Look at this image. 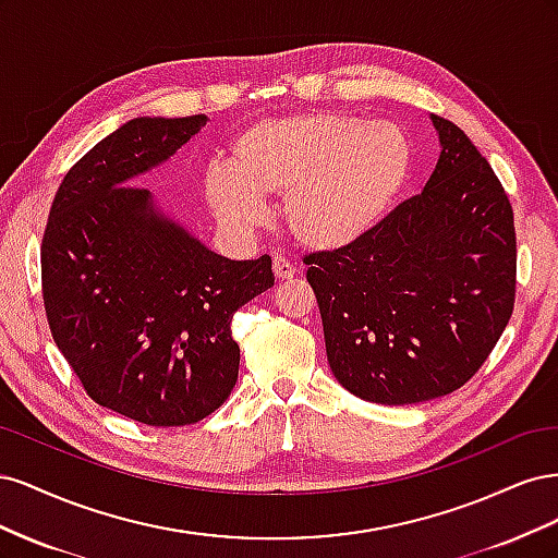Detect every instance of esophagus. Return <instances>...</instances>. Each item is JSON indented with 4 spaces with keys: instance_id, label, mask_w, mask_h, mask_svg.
Masks as SVG:
<instances>
[{
    "instance_id": "1",
    "label": "esophagus",
    "mask_w": 558,
    "mask_h": 558,
    "mask_svg": "<svg viewBox=\"0 0 558 558\" xmlns=\"http://www.w3.org/2000/svg\"><path fill=\"white\" fill-rule=\"evenodd\" d=\"M272 269H275V277L279 279V281H286V279H293L295 277V265L289 260V258H283V256H275V260H272Z\"/></svg>"
}]
</instances>
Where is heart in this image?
<instances>
[{
  "instance_id": "1",
  "label": "heart",
  "mask_w": 558,
  "mask_h": 558,
  "mask_svg": "<svg viewBox=\"0 0 558 558\" xmlns=\"http://www.w3.org/2000/svg\"><path fill=\"white\" fill-rule=\"evenodd\" d=\"M412 172V142L398 125L314 111L269 118L230 144L228 170L205 177V202L230 230L263 223V199H286L295 238L316 251L344 248L391 209Z\"/></svg>"
}]
</instances>
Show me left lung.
<instances>
[{"mask_svg": "<svg viewBox=\"0 0 558 558\" xmlns=\"http://www.w3.org/2000/svg\"><path fill=\"white\" fill-rule=\"evenodd\" d=\"M440 158L418 195L344 248L305 256L335 379L367 402L461 388L514 310V214L461 128L430 116Z\"/></svg>", "mask_w": 558, "mask_h": 558, "instance_id": "left-lung-1", "label": "left lung"}]
</instances>
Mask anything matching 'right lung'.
<instances>
[{"mask_svg": "<svg viewBox=\"0 0 558 558\" xmlns=\"http://www.w3.org/2000/svg\"><path fill=\"white\" fill-rule=\"evenodd\" d=\"M207 116L132 118L56 193L41 242L50 332L86 393L146 426H189L221 408L240 373L230 320L275 286L272 258L230 260L132 185Z\"/></svg>", "mask_w": 558, "mask_h": 558, "instance_id": "right-lung-1", "label": "right lung"}]
</instances>
